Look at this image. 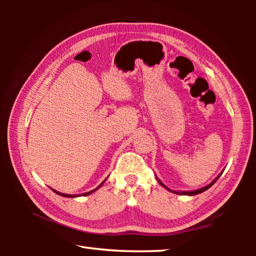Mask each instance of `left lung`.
I'll return each mask as SVG.
<instances>
[{
	"label": "left lung",
	"instance_id": "left-lung-1",
	"mask_svg": "<svg viewBox=\"0 0 256 256\" xmlns=\"http://www.w3.org/2000/svg\"><path fill=\"white\" fill-rule=\"evenodd\" d=\"M224 172V170H222ZM222 172H220V174L216 177V178L211 182L210 184H208L206 186H203V188H198V190H170V188H168L166 185H164L162 180H160L157 176H156V178H157V180L159 182V184L162 186V188H166L167 190H170V192H172V193H175V194H180V196H196V194H200V193H202V192H204V190H206L208 188H210L212 185H214V183H216V180L219 178L220 176H222Z\"/></svg>",
	"mask_w": 256,
	"mask_h": 256
}]
</instances>
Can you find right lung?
Wrapping results in <instances>:
<instances>
[{
  "mask_svg": "<svg viewBox=\"0 0 256 256\" xmlns=\"http://www.w3.org/2000/svg\"><path fill=\"white\" fill-rule=\"evenodd\" d=\"M107 180V178H106ZM105 180H104L102 182V183L100 184V185H98L97 186V188H94V190H90V192H86V193H84V194H81V196H89V194H92V193H94V190H97L98 188H102V185L104 184V183H105ZM52 190H54V192L56 193V194H58V196H66V198H76V196H79V194H66V193H60V192H58V190H55L54 188H52Z\"/></svg>",
  "mask_w": 256,
  "mask_h": 256,
  "instance_id": "add662e5",
  "label": "right lung"
}]
</instances>
